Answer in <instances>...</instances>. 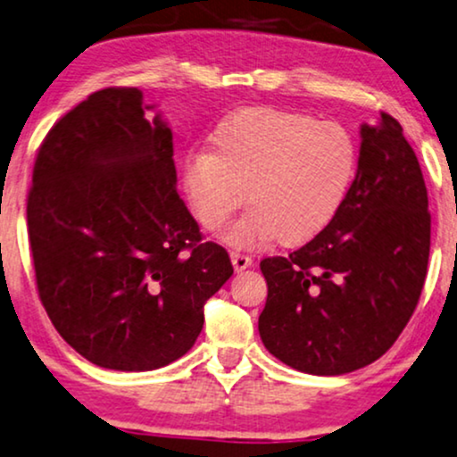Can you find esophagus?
Segmentation results:
<instances>
[{
	"instance_id": "34e87169",
	"label": "esophagus",
	"mask_w": 457,
	"mask_h": 457,
	"mask_svg": "<svg viewBox=\"0 0 457 457\" xmlns=\"http://www.w3.org/2000/svg\"><path fill=\"white\" fill-rule=\"evenodd\" d=\"M232 263H234V270L236 271H242V270L251 268L253 257H248V255H245V253H240V251H234L232 253Z\"/></svg>"
}]
</instances>
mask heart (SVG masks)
<instances>
[{"label": "heart", "mask_w": 457, "mask_h": 457, "mask_svg": "<svg viewBox=\"0 0 457 457\" xmlns=\"http://www.w3.org/2000/svg\"><path fill=\"white\" fill-rule=\"evenodd\" d=\"M211 147L187 155L181 187L209 232L225 228L248 198L251 209L225 234L238 248L316 238L342 212L358 172L345 126L288 109H240L217 124Z\"/></svg>", "instance_id": "obj_1"}]
</instances>
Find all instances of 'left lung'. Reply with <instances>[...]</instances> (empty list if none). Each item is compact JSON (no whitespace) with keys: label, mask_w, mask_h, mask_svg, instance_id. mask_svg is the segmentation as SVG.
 Listing matches in <instances>:
<instances>
[{"label":"left lung","mask_w":457,"mask_h":457,"mask_svg":"<svg viewBox=\"0 0 457 457\" xmlns=\"http://www.w3.org/2000/svg\"><path fill=\"white\" fill-rule=\"evenodd\" d=\"M354 186L325 232L265 257L259 335L270 354L312 375H342L386 354L420 302L430 255L428 192L401 124L361 126Z\"/></svg>","instance_id":"1"}]
</instances>
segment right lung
Segmentation results:
<instances>
[{
	"label": "right lung",
	"mask_w": 457,
	"mask_h": 457,
	"mask_svg": "<svg viewBox=\"0 0 457 457\" xmlns=\"http://www.w3.org/2000/svg\"><path fill=\"white\" fill-rule=\"evenodd\" d=\"M138 88H103L52 126L27 198L37 293L95 365L152 371L192 348L234 274L177 194L172 132Z\"/></svg>",
	"instance_id": "right-lung-1"
}]
</instances>
